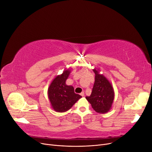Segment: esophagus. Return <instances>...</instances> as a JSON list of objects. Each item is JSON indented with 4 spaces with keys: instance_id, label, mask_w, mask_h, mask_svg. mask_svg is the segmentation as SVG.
Instances as JSON below:
<instances>
[{
    "instance_id": "1",
    "label": "esophagus",
    "mask_w": 152,
    "mask_h": 152,
    "mask_svg": "<svg viewBox=\"0 0 152 152\" xmlns=\"http://www.w3.org/2000/svg\"><path fill=\"white\" fill-rule=\"evenodd\" d=\"M80 94L82 96V97H83V96H84V92H82Z\"/></svg>"
}]
</instances>
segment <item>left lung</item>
<instances>
[{
    "label": "left lung",
    "instance_id": "1",
    "mask_svg": "<svg viewBox=\"0 0 152 152\" xmlns=\"http://www.w3.org/2000/svg\"><path fill=\"white\" fill-rule=\"evenodd\" d=\"M95 82L90 96L86 98L91 103L96 112L106 113L111 109L114 99V91L112 84L103 75L99 73V69L94 68Z\"/></svg>",
    "mask_w": 152,
    "mask_h": 152
}]
</instances>
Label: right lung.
Masks as SVG:
<instances>
[{"label": "right lung", "instance_id": "obj_1", "mask_svg": "<svg viewBox=\"0 0 152 152\" xmlns=\"http://www.w3.org/2000/svg\"><path fill=\"white\" fill-rule=\"evenodd\" d=\"M70 72L69 69L64 70L62 74L54 78L48 88V94L50 104L57 112L68 111L82 98L80 95L75 93L73 86L66 84Z\"/></svg>", "mask_w": 152, "mask_h": 152}]
</instances>
